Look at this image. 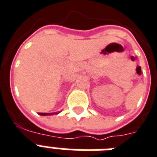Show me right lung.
Segmentation results:
<instances>
[{
	"label": "right lung",
	"instance_id": "add662e5",
	"mask_svg": "<svg viewBox=\"0 0 157 157\" xmlns=\"http://www.w3.org/2000/svg\"><path fill=\"white\" fill-rule=\"evenodd\" d=\"M53 114H56V113H39V114H40V115H52ZM58 114V113H57Z\"/></svg>",
	"mask_w": 157,
	"mask_h": 157
}]
</instances>
